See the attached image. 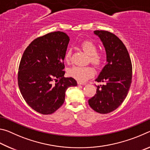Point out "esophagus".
Returning a JSON list of instances; mask_svg holds the SVG:
<instances>
[{
	"label": "esophagus",
	"instance_id": "obj_1",
	"mask_svg": "<svg viewBox=\"0 0 150 150\" xmlns=\"http://www.w3.org/2000/svg\"><path fill=\"white\" fill-rule=\"evenodd\" d=\"M77 84H78V85H85V83H82V82H80V81H78Z\"/></svg>",
	"mask_w": 150,
	"mask_h": 150
}]
</instances>
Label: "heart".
Segmentation results:
<instances>
[{
	"label": "heart",
	"instance_id": "b5f03b06",
	"mask_svg": "<svg viewBox=\"0 0 150 150\" xmlns=\"http://www.w3.org/2000/svg\"><path fill=\"white\" fill-rule=\"evenodd\" d=\"M81 47L85 52L90 56V62L96 67H98L103 63V56L100 54L97 53V47L91 41H85L82 43ZM71 56V50H69L66 52L65 59L66 62H69ZM95 73V71L91 67H79L75 66L70 68L68 71V75L71 77L80 82H85L88 79L93 77Z\"/></svg>",
	"mask_w": 150,
	"mask_h": 150
}]
</instances>
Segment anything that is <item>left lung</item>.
<instances>
[{
    "mask_svg": "<svg viewBox=\"0 0 150 150\" xmlns=\"http://www.w3.org/2000/svg\"><path fill=\"white\" fill-rule=\"evenodd\" d=\"M106 53V64L96 79L105 85L96 86V93L88 100L94 110L107 114L116 110L125 99L132 83L131 59L122 42L115 34L104 30H95Z\"/></svg>",
    "mask_w": 150,
    "mask_h": 150,
    "instance_id": "8db88e82",
    "label": "left lung"
}]
</instances>
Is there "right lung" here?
Here are the masks:
<instances>
[{"label": "right lung", "instance_id": "right-lung-1", "mask_svg": "<svg viewBox=\"0 0 150 150\" xmlns=\"http://www.w3.org/2000/svg\"><path fill=\"white\" fill-rule=\"evenodd\" d=\"M69 42L65 33H49L32 41L22 55L18 75L20 93L28 105L42 115L56 111L64 103L66 90L77 85L73 78L64 77L63 71Z\"/></svg>", "mask_w": 150, "mask_h": 150}]
</instances>
